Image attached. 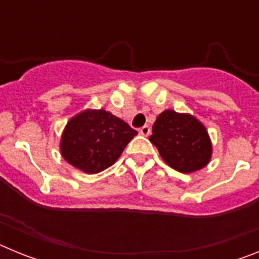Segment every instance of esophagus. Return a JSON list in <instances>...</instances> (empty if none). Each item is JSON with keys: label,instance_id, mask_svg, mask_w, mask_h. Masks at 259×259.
Wrapping results in <instances>:
<instances>
[{"label": "esophagus", "instance_id": "obj_1", "mask_svg": "<svg viewBox=\"0 0 259 259\" xmlns=\"http://www.w3.org/2000/svg\"><path fill=\"white\" fill-rule=\"evenodd\" d=\"M139 132H140L143 136H149V135H150V127H149V125H144V127L140 128V131H139Z\"/></svg>", "mask_w": 259, "mask_h": 259}]
</instances>
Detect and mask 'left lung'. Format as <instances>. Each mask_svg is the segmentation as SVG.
<instances>
[{"label": "left lung", "instance_id": "1", "mask_svg": "<svg viewBox=\"0 0 259 259\" xmlns=\"http://www.w3.org/2000/svg\"><path fill=\"white\" fill-rule=\"evenodd\" d=\"M150 143L171 168L183 174L201 170L211 158L206 128L194 116L164 110L153 124Z\"/></svg>", "mask_w": 259, "mask_h": 259}]
</instances>
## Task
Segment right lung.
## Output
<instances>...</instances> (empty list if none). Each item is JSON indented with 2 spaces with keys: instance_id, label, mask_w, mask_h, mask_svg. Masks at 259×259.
Segmentation results:
<instances>
[{
  "instance_id": "add662e5",
  "label": "right lung",
  "mask_w": 259,
  "mask_h": 259,
  "mask_svg": "<svg viewBox=\"0 0 259 259\" xmlns=\"http://www.w3.org/2000/svg\"><path fill=\"white\" fill-rule=\"evenodd\" d=\"M136 135L134 128L109 111L85 110L66 125L62 157L87 174L101 172L120 157Z\"/></svg>"
}]
</instances>
